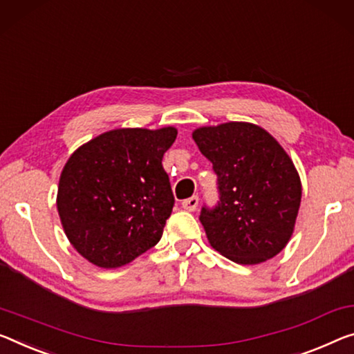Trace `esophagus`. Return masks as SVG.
Segmentation results:
<instances>
[{"label":"esophagus","instance_id":"obj_1","mask_svg":"<svg viewBox=\"0 0 354 354\" xmlns=\"http://www.w3.org/2000/svg\"><path fill=\"white\" fill-rule=\"evenodd\" d=\"M198 204H199V198H198V196H192V198H188V199L183 201L182 207H183L185 210H188V212H194L196 209H198Z\"/></svg>","mask_w":354,"mask_h":354}]
</instances>
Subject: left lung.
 <instances>
[{"label":"left lung","instance_id":"obj_1","mask_svg":"<svg viewBox=\"0 0 354 354\" xmlns=\"http://www.w3.org/2000/svg\"><path fill=\"white\" fill-rule=\"evenodd\" d=\"M216 174L218 201L199 220L210 245L237 264H258L286 247L301 205V178L281 145L252 123L193 133Z\"/></svg>","mask_w":354,"mask_h":354}]
</instances>
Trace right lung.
<instances>
[{
	"label": "right lung",
	"mask_w": 354,
	"mask_h": 354,
	"mask_svg": "<svg viewBox=\"0 0 354 354\" xmlns=\"http://www.w3.org/2000/svg\"><path fill=\"white\" fill-rule=\"evenodd\" d=\"M176 128L113 129L71 155L57 207L64 232L85 259L112 269L160 242L174 199L162 155Z\"/></svg>",
	"instance_id": "right-lung-1"
}]
</instances>
